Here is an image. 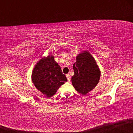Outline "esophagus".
I'll list each match as a JSON object with an SVG mask.
<instances>
[{
    "instance_id": "obj_1",
    "label": "esophagus",
    "mask_w": 133,
    "mask_h": 133,
    "mask_svg": "<svg viewBox=\"0 0 133 133\" xmlns=\"http://www.w3.org/2000/svg\"><path fill=\"white\" fill-rule=\"evenodd\" d=\"M66 77H67V78H68V81L69 82L70 81V80H71V78H70V75L69 74H66Z\"/></svg>"
}]
</instances>
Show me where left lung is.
Masks as SVG:
<instances>
[{
  "instance_id": "8db88e82",
  "label": "left lung",
  "mask_w": 133,
  "mask_h": 133,
  "mask_svg": "<svg viewBox=\"0 0 133 133\" xmlns=\"http://www.w3.org/2000/svg\"><path fill=\"white\" fill-rule=\"evenodd\" d=\"M74 75L72 77V86L77 92L86 95L98 84L101 72L95 59L89 52L77 55L73 64Z\"/></svg>"
}]
</instances>
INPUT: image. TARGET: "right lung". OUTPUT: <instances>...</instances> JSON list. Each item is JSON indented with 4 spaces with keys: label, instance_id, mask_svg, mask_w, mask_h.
Instances as JSON below:
<instances>
[{
    "label": "right lung",
    "instance_id": "right-lung-1",
    "mask_svg": "<svg viewBox=\"0 0 133 133\" xmlns=\"http://www.w3.org/2000/svg\"><path fill=\"white\" fill-rule=\"evenodd\" d=\"M32 81L36 88L48 97L54 95L59 87L68 81L51 55L37 62L32 73Z\"/></svg>",
    "mask_w": 133,
    "mask_h": 133
}]
</instances>
